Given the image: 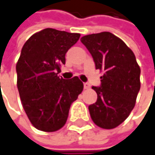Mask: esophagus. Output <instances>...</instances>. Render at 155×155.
Masks as SVG:
<instances>
[{
  "label": "esophagus",
  "instance_id": "esophagus-1",
  "mask_svg": "<svg viewBox=\"0 0 155 155\" xmlns=\"http://www.w3.org/2000/svg\"><path fill=\"white\" fill-rule=\"evenodd\" d=\"M83 86H84V89H90V84L89 83H87V82H84L83 83Z\"/></svg>",
  "mask_w": 155,
  "mask_h": 155
}]
</instances>
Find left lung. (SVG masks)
<instances>
[{"mask_svg": "<svg viewBox=\"0 0 155 155\" xmlns=\"http://www.w3.org/2000/svg\"><path fill=\"white\" fill-rule=\"evenodd\" d=\"M91 54L96 69L103 72L97 102L89 106L91 117L103 129H114L128 118L140 90V67L123 41L109 32L81 38Z\"/></svg>", "mask_w": 155, "mask_h": 155, "instance_id": "left-lung-1", "label": "left lung"}]
</instances>
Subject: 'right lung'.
I'll return each instance as SVG.
<instances>
[{
    "mask_svg": "<svg viewBox=\"0 0 155 155\" xmlns=\"http://www.w3.org/2000/svg\"><path fill=\"white\" fill-rule=\"evenodd\" d=\"M80 36L46 28L31 36L22 48L16 66L18 90L28 119L39 130L61 129L72 103L83 90L77 76L64 80L58 75L66 52Z\"/></svg>",
    "mask_w": 155,
    "mask_h": 155,
    "instance_id": "obj_1",
    "label": "right lung"
}]
</instances>
